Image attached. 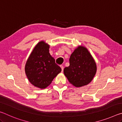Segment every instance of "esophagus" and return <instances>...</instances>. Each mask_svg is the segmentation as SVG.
Segmentation results:
<instances>
[{"label": "esophagus", "instance_id": "obj_1", "mask_svg": "<svg viewBox=\"0 0 122 122\" xmlns=\"http://www.w3.org/2000/svg\"><path fill=\"white\" fill-rule=\"evenodd\" d=\"M60 67H61V69H62V71H63V68H64L63 66L62 65H61V66H60Z\"/></svg>", "mask_w": 122, "mask_h": 122}]
</instances>
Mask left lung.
Masks as SVG:
<instances>
[{
	"instance_id": "1",
	"label": "left lung",
	"mask_w": 122,
	"mask_h": 122,
	"mask_svg": "<svg viewBox=\"0 0 122 122\" xmlns=\"http://www.w3.org/2000/svg\"><path fill=\"white\" fill-rule=\"evenodd\" d=\"M69 66L64 69V74L71 84L76 87L86 86L95 75V61L85 47L80 46L71 54Z\"/></svg>"
}]
</instances>
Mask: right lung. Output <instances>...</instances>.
Listing matches in <instances>:
<instances>
[{"instance_id":"right-lung-1","label":"right lung","mask_w":122,"mask_h":122,"mask_svg":"<svg viewBox=\"0 0 122 122\" xmlns=\"http://www.w3.org/2000/svg\"><path fill=\"white\" fill-rule=\"evenodd\" d=\"M49 45L44 41L38 43L26 63L25 71L30 83L40 89L47 87L61 68L49 53Z\"/></svg>"}]
</instances>
